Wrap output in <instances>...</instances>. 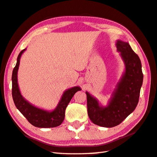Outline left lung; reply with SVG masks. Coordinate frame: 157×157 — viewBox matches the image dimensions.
Listing matches in <instances>:
<instances>
[{
	"label": "left lung",
	"mask_w": 157,
	"mask_h": 157,
	"mask_svg": "<svg viewBox=\"0 0 157 157\" xmlns=\"http://www.w3.org/2000/svg\"><path fill=\"white\" fill-rule=\"evenodd\" d=\"M116 46L124 61L125 71L113 92L108 106H100L96 99L86 92L90 119L94 124L105 128L119 125L134 111L139 101L143 82L142 64L138 55L128 42L118 40Z\"/></svg>",
	"instance_id": "obj_1"
}]
</instances>
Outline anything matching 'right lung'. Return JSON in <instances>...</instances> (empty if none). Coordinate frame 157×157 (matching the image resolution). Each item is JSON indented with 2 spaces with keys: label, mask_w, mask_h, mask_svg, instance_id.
Wrapping results in <instances>:
<instances>
[{
  "label": "right lung",
  "mask_w": 157,
  "mask_h": 157,
  "mask_svg": "<svg viewBox=\"0 0 157 157\" xmlns=\"http://www.w3.org/2000/svg\"><path fill=\"white\" fill-rule=\"evenodd\" d=\"M25 51L23 49L17 56L16 65L12 73V96L15 106L23 115L28 119L32 125L37 128H55L60 125L65 118V109L76 92L81 90V88L76 86L66 90L63 94L61 101L56 108L52 112L44 111L37 107L25 101L23 98L17 84V71L19 65L20 58L22 53Z\"/></svg>",
  "instance_id": "right-lung-1"
}]
</instances>
